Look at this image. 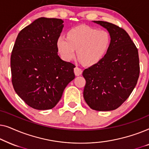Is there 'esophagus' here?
<instances>
[{"mask_svg": "<svg viewBox=\"0 0 149 149\" xmlns=\"http://www.w3.org/2000/svg\"><path fill=\"white\" fill-rule=\"evenodd\" d=\"M74 74L76 76H79V75H81L82 74L83 72V70H81L80 68H79V67L76 66L74 69Z\"/></svg>", "mask_w": 149, "mask_h": 149, "instance_id": "1", "label": "esophagus"}]
</instances>
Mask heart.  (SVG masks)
<instances>
[{"label": "heart", "instance_id": "1", "mask_svg": "<svg viewBox=\"0 0 149 149\" xmlns=\"http://www.w3.org/2000/svg\"><path fill=\"white\" fill-rule=\"evenodd\" d=\"M111 36L104 30H97L87 26L73 28L68 36L60 35L57 40V47L66 61L72 60L76 55L87 66H92L102 60L109 51Z\"/></svg>", "mask_w": 149, "mask_h": 149}]
</instances>
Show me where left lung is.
<instances>
[{
	"mask_svg": "<svg viewBox=\"0 0 149 149\" xmlns=\"http://www.w3.org/2000/svg\"><path fill=\"white\" fill-rule=\"evenodd\" d=\"M93 22L107 30L111 44L102 60L83 72L86 81L83 97L91 109L113 111L128 98L137 83L138 49L123 28L107 22Z\"/></svg>",
	"mask_w": 149,
	"mask_h": 149,
	"instance_id": "1",
	"label": "left lung"
}]
</instances>
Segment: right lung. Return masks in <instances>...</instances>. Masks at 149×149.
<instances>
[{"mask_svg":"<svg viewBox=\"0 0 149 149\" xmlns=\"http://www.w3.org/2000/svg\"><path fill=\"white\" fill-rule=\"evenodd\" d=\"M63 23L61 19L40 17L22 29L15 40L11 56L12 83L16 93L34 109L54 108L75 77L74 65L58 55Z\"/></svg>","mask_w":149,"mask_h":149,"instance_id":"add662e5","label":"right lung"}]
</instances>
